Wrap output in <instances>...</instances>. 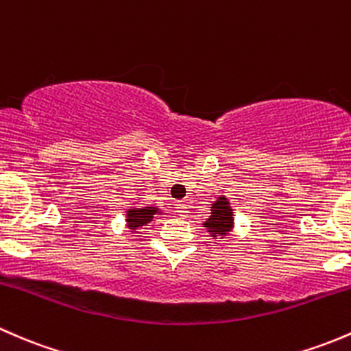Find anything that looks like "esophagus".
<instances>
[{
	"label": "esophagus",
	"mask_w": 351,
	"mask_h": 351,
	"mask_svg": "<svg viewBox=\"0 0 351 351\" xmlns=\"http://www.w3.org/2000/svg\"><path fill=\"white\" fill-rule=\"evenodd\" d=\"M176 213H177V216H179V218H186L187 216V206L184 204V202H179V204L176 206Z\"/></svg>",
	"instance_id": "1"
}]
</instances>
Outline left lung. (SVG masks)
<instances>
[{
  "mask_svg": "<svg viewBox=\"0 0 351 351\" xmlns=\"http://www.w3.org/2000/svg\"><path fill=\"white\" fill-rule=\"evenodd\" d=\"M209 216L202 221L206 231L211 238H226L234 231V213L231 208V202L225 194H219L215 201L211 202Z\"/></svg>",
  "mask_w": 351,
  "mask_h": 351,
  "instance_id": "1",
  "label": "left lung"
}]
</instances>
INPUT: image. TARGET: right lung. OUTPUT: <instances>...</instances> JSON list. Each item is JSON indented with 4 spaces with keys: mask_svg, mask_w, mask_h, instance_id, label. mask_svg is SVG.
<instances>
[{
    "mask_svg": "<svg viewBox=\"0 0 351 351\" xmlns=\"http://www.w3.org/2000/svg\"><path fill=\"white\" fill-rule=\"evenodd\" d=\"M162 209L157 206H140L138 199L133 202L132 206H128L125 215L126 228L130 231H138L142 226H147L150 221H154V218L157 215H162Z\"/></svg>",
    "mask_w": 351,
    "mask_h": 351,
    "instance_id": "right-lung-1",
    "label": "right lung"
}]
</instances>
